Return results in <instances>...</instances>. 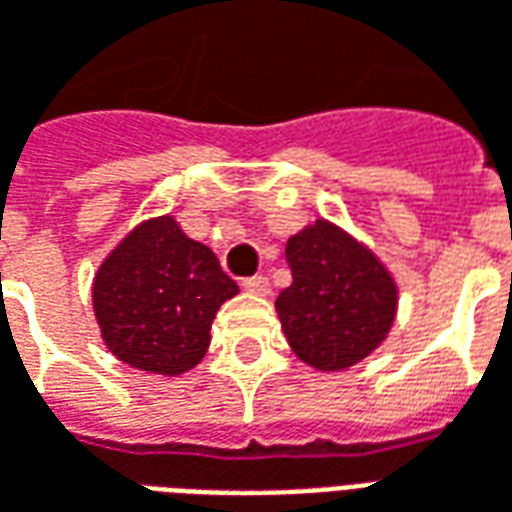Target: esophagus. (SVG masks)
Instances as JSON below:
<instances>
[{"mask_svg":"<svg viewBox=\"0 0 512 512\" xmlns=\"http://www.w3.org/2000/svg\"><path fill=\"white\" fill-rule=\"evenodd\" d=\"M244 290L246 293H252V296L266 299L268 293H271V285H268L266 277H249V279H244Z\"/></svg>","mask_w":512,"mask_h":512,"instance_id":"34e87169","label":"esophagus"}]
</instances>
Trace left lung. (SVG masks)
Here are the masks:
<instances>
[{"label": "left lung", "mask_w": 512, "mask_h": 512, "mask_svg": "<svg viewBox=\"0 0 512 512\" xmlns=\"http://www.w3.org/2000/svg\"><path fill=\"white\" fill-rule=\"evenodd\" d=\"M285 257L293 282L274 307L293 354L318 373H343L376 354L400 301L384 260L329 219L290 235Z\"/></svg>", "instance_id": "8db88e82"}]
</instances>
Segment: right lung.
<instances>
[{
	"label": "right lung",
	"instance_id": "right-lung-1",
	"mask_svg": "<svg viewBox=\"0 0 512 512\" xmlns=\"http://www.w3.org/2000/svg\"><path fill=\"white\" fill-rule=\"evenodd\" d=\"M238 285L211 246L180 230L175 216H150L128 230L93 277V312L117 362L153 376L200 365L211 326Z\"/></svg>",
	"mask_w": 512,
	"mask_h": 512
}]
</instances>
